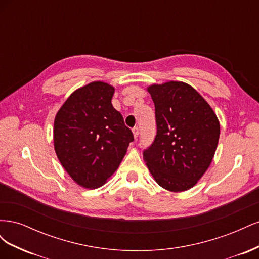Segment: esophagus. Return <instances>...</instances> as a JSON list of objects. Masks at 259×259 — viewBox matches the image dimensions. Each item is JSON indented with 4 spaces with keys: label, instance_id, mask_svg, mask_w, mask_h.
I'll list each match as a JSON object with an SVG mask.
<instances>
[{
    "label": "esophagus",
    "instance_id": "esophagus-1",
    "mask_svg": "<svg viewBox=\"0 0 259 259\" xmlns=\"http://www.w3.org/2000/svg\"><path fill=\"white\" fill-rule=\"evenodd\" d=\"M132 131H133V135H134V138L137 139V137H138V135H139V130H138V127H134Z\"/></svg>",
    "mask_w": 259,
    "mask_h": 259
}]
</instances>
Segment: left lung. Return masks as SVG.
I'll use <instances>...</instances> for the list:
<instances>
[{
    "mask_svg": "<svg viewBox=\"0 0 259 259\" xmlns=\"http://www.w3.org/2000/svg\"><path fill=\"white\" fill-rule=\"evenodd\" d=\"M155 107L156 136L144 151L158 185L183 192L198 184L214 159L221 124L213 109L191 85L168 81L149 85Z\"/></svg>",
    "mask_w": 259,
    "mask_h": 259,
    "instance_id": "1",
    "label": "left lung"
}]
</instances>
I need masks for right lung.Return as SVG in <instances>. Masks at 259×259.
<instances>
[{"instance_id":"right-lung-1","label":"right lung","mask_w":259,"mask_h":259,"mask_svg":"<svg viewBox=\"0 0 259 259\" xmlns=\"http://www.w3.org/2000/svg\"><path fill=\"white\" fill-rule=\"evenodd\" d=\"M114 86L94 81L76 89L54 121V149L73 182L86 189L107 183L134 140L111 104Z\"/></svg>"}]
</instances>
